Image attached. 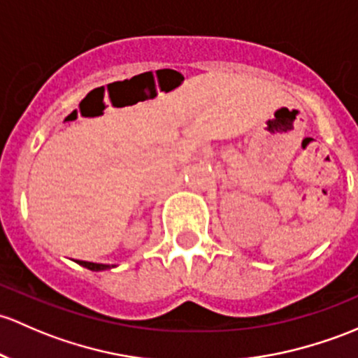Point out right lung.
I'll use <instances>...</instances> for the list:
<instances>
[{
  "label": "right lung",
  "instance_id": "right-lung-1",
  "mask_svg": "<svg viewBox=\"0 0 358 358\" xmlns=\"http://www.w3.org/2000/svg\"><path fill=\"white\" fill-rule=\"evenodd\" d=\"M78 264L84 266V268H87L90 271H104V269L115 268V266H110V264H96V262H87V261H78Z\"/></svg>",
  "mask_w": 358,
  "mask_h": 358
}]
</instances>
